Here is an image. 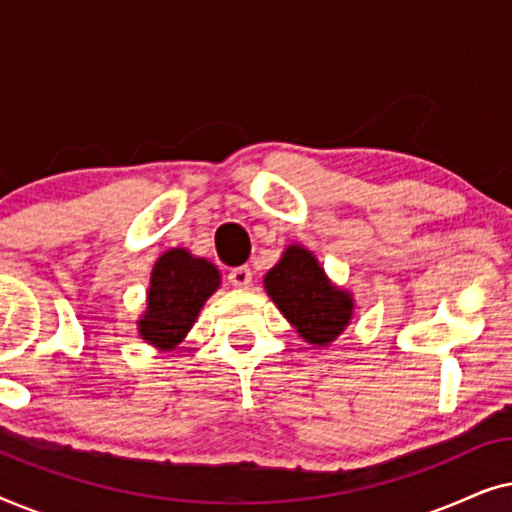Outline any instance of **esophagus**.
Listing matches in <instances>:
<instances>
[{"instance_id":"1","label":"esophagus","mask_w":512,"mask_h":512,"mask_svg":"<svg viewBox=\"0 0 512 512\" xmlns=\"http://www.w3.org/2000/svg\"><path fill=\"white\" fill-rule=\"evenodd\" d=\"M230 284L237 286V289H249L251 286V270L247 268V265H242V268H233L230 270Z\"/></svg>"}]
</instances>
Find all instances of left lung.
<instances>
[{"label":"left lung","mask_w":512,"mask_h":512,"mask_svg":"<svg viewBox=\"0 0 512 512\" xmlns=\"http://www.w3.org/2000/svg\"><path fill=\"white\" fill-rule=\"evenodd\" d=\"M263 286L307 345L328 347L354 319L352 291L333 284L319 258L298 242H291L275 268L265 272Z\"/></svg>","instance_id":"obj_1"}]
</instances>
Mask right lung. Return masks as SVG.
<instances>
[{"mask_svg":"<svg viewBox=\"0 0 512 512\" xmlns=\"http://www.w3.org/2000/svg\"><path fill=\"white\" fill-rule=\"evenodd\" d=\"M219 286L221 272L212 261L184 247L167 249L153 263L146 307L137 319L139 338L160 352L177 349Z\"/></svg>","mask_w":512,"mask_h":512,"instance_id":"obj_1","label":"right lung"}]
</instances>
